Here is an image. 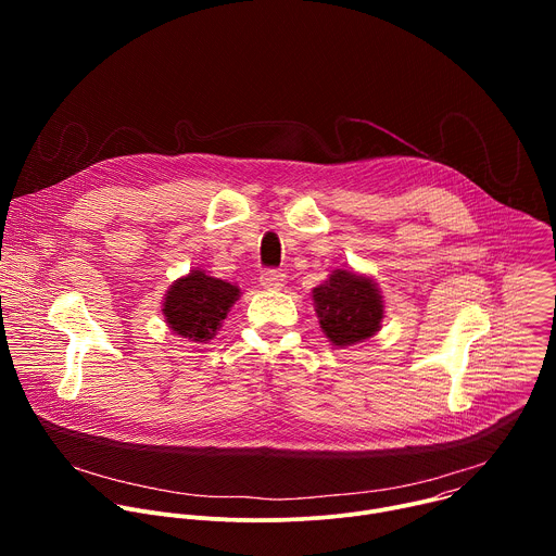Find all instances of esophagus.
I'll use <instances>...</instances> for the list:
<instances>
[{
  "label": "esophagus",
  "mask_w": 556,
  "mask_h": 556,
  "mask_svg": "<svg viewBox=\"0 0 556 556\" xmlns=\"http://www.w3.org/2000/svg\"><path fill=\"white\" fill-rule=\"evenodd\" d=\"M283 273H279V270H264L262 273V277H260V283L266 288V290H279L281 286H283Z\"/></svg>",
  "instance_id": "esophagus-1"
}]
</instances>
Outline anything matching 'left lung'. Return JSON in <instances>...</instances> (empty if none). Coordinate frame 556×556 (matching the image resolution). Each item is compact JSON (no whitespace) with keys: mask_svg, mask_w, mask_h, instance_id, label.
Wrapping results in <instances>:
<instances>
[{"mask_svg":"<svg viewBox=\"0 0 556 556\" xmlns=\"http://www.w3.org/2000/svg\"><path fill=\"white\" fill-rule=\"evenodd\" d=\"M312 296L321 330L334 345H354L378 332L384 305L369 277L339 268L312 290Z\"/></svg>","mask_w":556,"mask_h":556,"instance_id":"1","label":"left lung"}]
</instances>
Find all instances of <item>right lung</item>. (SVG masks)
<instances>
[{
	"instance_id": "right-lung-1",
	"label": "right lung",
	"mask_w": 556,
	"mask_h": 556,
	"mask_svg": "<svg viewBox=\"0 0 556 556\" xmlns=\"http://www.w3.org/2000/svg\"><path fill=\"white\" fill-rule=\"evenodd\" d=\"M237 296V286L208 277L204 270H191L167 290L163 312L176 334L204 343L215 337Z\"/></svg>"
}]
</instances>
